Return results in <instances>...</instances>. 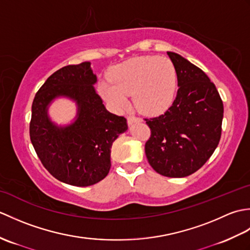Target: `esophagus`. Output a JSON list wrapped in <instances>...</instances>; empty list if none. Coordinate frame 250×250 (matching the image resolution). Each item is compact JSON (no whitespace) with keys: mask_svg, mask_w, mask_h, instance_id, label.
<instances>
[{"mask_svg":"<svg viewBox=\"0 0 250 250\" xmlns=\"http://www.w3.org/2000/svg\"><path fill=\"white\" fill-rule=\"evenodd\" d=\"M141 120H142L141 118H139V117H136V116H134V115H129V116H128V122H129V125L134 124V122H140Z\"/></svg>","mask_w":250,"mask_h":250,"instance_id":"esophagus-1","label":"esophagus"}]
</instances>
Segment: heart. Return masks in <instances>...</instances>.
Segmentation results:
<instances>
[{"mask_svg":"<svg viewBox=\"0 0 250 250\" xmlns=\"http://www.w3.org/2000/svg\"><path fill=\"white\" fill-rule=\"evenodd\" d=\"M109 81L100 83V92L117 109L126 105L132 94L135 108L143 114L156 115L173 103L177 88V72L167 57L146 56L114 66Z\"/></svg>","mask_w":250,"mask_h":250,"instance_id":"obj_1","label":"heart"}]
</instances>
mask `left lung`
Returning a JSON list of instances; mask_svg holds the SVG:
<instances>
[{"instance_id": "8db88e82", "label": "left lung", "mask_w": 250, "mask_h": 250, "mask_svg": "<svg viewBox=\"0 0 250 250\" xmlns=\"http://www.w3.org/2000/svg\"><path fill=\"white\" fill-rule=\"evenodd\" d=\"M176 98L163 115L145 118L150 137L145 153L151 167L167 177H186L204 166L218 146L224 104L206 74L175 52Z\"/></svg>"}]
</instances>
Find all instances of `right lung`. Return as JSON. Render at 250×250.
Listing matches in <instances>:
<instances>
[{"label":"right lung","mask_w":250,"mask_h":250,"mask_svg":"<svg viewBox=\"0 0 250 250\" xmlns=\"http://www.w3.org/2000/svg\"><path fill=\"white\" fill-rule=\"evenodd\" d=\"M97 82L90 62L66 65L44 83L32 104L30 139L37 157L52 176L77 187H87L106 177L113 143L128 129L124 116L111 114L94 91ZM59 95L79 104L77 121L65 128L46 117V105Z\"/></svg>","instance_id":"add662e5"}]
</instances>
